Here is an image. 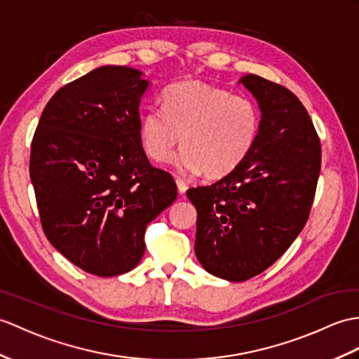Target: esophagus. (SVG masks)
<instances>
[{"mask_svg":"<svg viewBox=\"0 0 359 359\" xmlns=\"http://www.w3.org/2000/svg\"><path fill=\"white\" fill-rule=\"evenodd\" d=\"M176 183H177V189H179V193H180V194H185V193H187V189H188V183H187V182H183V180H180V179H177V180H176Z\"/></svg>","mask_w":359,"mask_h":359,"instance_id":"34e87169","label":"esophagus"}]
</instances>
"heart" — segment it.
Listing matches in <instances>:
<instances>
[{"mask_svg":"<svg viewBox=\"0 0 359 359\" xmlns=\"http://www.w3.org/2000/svg\"><path fill=\"white\" fill-rule=\"evenodd\" d=\"M260 110L246 96L205 84L182 81L162 93V108L151 107L139 118V139L149 159L172 165L182 172L203 171L222 177L251 153L260 133Z\"/></svg>","mask_w":359,"mask_h":359,"instance_id":"obj_1","label":"heart"}]
</instances>
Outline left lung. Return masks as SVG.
<instances>
[{
    "label": "left lung",
    "instance_id": "8db88e82",
    "mask_svg": "<svg viewBox=\"0 0 359 359\" xmlns=\"http://www.w3.org/2000/svg\"><path fill=\"white\" fill-rule=\"evenodd\" d=\"M241 82L262 111L251 153L212 185L188 189L197 210L196 255L203 269L245 281L287 251L309 219L321 145L299 99L257 74Z\"/></svg>",
    "mask_w": 359,
    "mask_h": 359
}]
</instances>
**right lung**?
<instances>
[{"label": "right lung", "mask_w": 359, "mask_h": 359, "mask_svg": "<svg viewBox=\"0 0 359 359\" xmlns=\"http://www.w3.org/2000/svg\"><path fill=\"white\" fill-rule=\"evenodd\" d=\"M142 72L104 65L47 102L32 140L30 179L44 234L78 268L99 277L135 269L147 224L177 197L139 139Z\"/></svg>", "instance_id": "add662e5"}]
</instances>
